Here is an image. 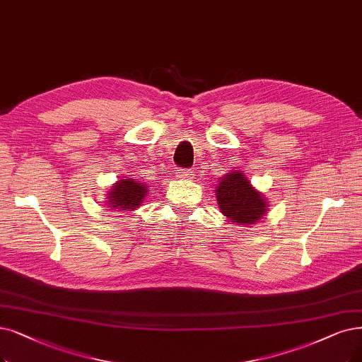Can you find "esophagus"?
Instances as JSON below:
<instances>
[{"label":"esophagus","instance_id":"obj_1","mask_svg":"<svg viewBox=\"0 0 362 362\" xmlns=\"http://www.w3.org/2000/svg\"><path fill=\"white\" fill-rule=\"evenodd\" d=\"M193 175H194V172L192 169H178V172H177V177L180 180H190V178H193Z\"/></svg>","mask_w":362,"mask_h":362}]
</instances>
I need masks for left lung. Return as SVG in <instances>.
Instances as JSON below:
<instances>
[{
    "instance_id": "1",
    "label": "left lung",
    "mask_w": 362,
    "mask_h": 362,
    "mask_svg": "<svg viewBox=\"0 0 362 362\" xmlns=\"http://www.w3.org/2000/svg\"><path fill=\"white\" fill-rule=\"evenodd\" d=\"M215 193L221 214L231 223L243 227L257 224L269 208L264 194L254 189L242 170H233L220 178Z\"/></svg>"
}]
</instances>
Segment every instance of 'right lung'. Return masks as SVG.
<instances>
[{
    "mask_svg": "<svg viewBox=\"0 0 362 362\" xmlns=\"http://www.w3.org/2000/svg\"><path fill=\"white\" fill-rule=\"evenodd\" d=\"M147 193H148V189L146 187V184L131 178H124L117 181L111 187L107 205L112 206L114 209L132 211L142 204Z\"/></svg>",
    "mask_w": 362,
    "mask_h": 362,
    "instance_id": "1",
    "label": "right lung"
}]
</instances>
